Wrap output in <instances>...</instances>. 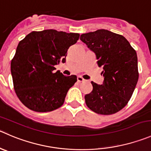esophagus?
Listing matches in <instances>:
<instances>
[{
    "instance_id": "obj_1",
    "label": "esophagus",
    "mask_w": 151,
    "mask_h": 151,
    "mask_svg": "<svg viewBox=\"0 0 151 151\" xmlns=\"http://www.w3.org/2000/svg\"><path fill=\"white\" fill-rule=\"evenodd\" d=\"M77 81H78L79 83H82V82L86 81V80L83 79L82 77H80V76H79V77H77Z\"/></svg>"
}]
</instances>
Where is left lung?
Segmentation results:
<instances>
[{
	"label": "left lung",
	"mask_w": 151,
	"mask_h": 151,
	"mask_svg": "<svg viewBox=\"0 0 151 151\" xmlns=\"http://www.w3.org/2000/svg\"><path fill=\"white\" fill-rule=\"evenodd\" d=\"M80 40L96 55L98 65L103 66V83L91 82L86 105L99 114L116 113L128 103L138 82L137 52L125 37L106 29L82 34Z\"/></svg>",
	"instance_id": "8db88e82"
}]
</instances>
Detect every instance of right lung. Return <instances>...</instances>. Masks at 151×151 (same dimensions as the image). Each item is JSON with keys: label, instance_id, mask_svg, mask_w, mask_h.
<instances>
[{"label": "right lung", "instance_id": "right-lung-1", "mask_svg": "<svg viewBox=\"0 0 151 151\" xmlns=\"http://www.w3.org/2000/svg\"><path fill=\"white\" fill-rule=\"evenodd\" d=\"M80 34L55 29L32 32L19 42L11 62L14 88L22 103L32 111L48 112L63 104L77 76L54 72L55 65L65 63L68 48Z\"/></svg>", "mask_w": 151, "mask_h": 151}]
</instances>
